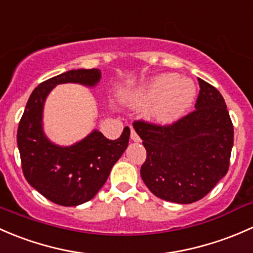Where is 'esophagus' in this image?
Instances as JSON below:
<instances>
[{
  "label": "esophagus",
  "instance_id": "esophagus-1",
  "mask_svg": "<svg viewBox=\"0 0 253 253\" xmlns=\"http://www.w3.org/2000/svg\"><path fill=\"white\" fill-rule=\"evenodd\" d=\"M130 137H131L132 141H135V142H140V137H139V135L136 134V131H135V130L132 129V127H131V132H130Z\"/></svg>",
  "mask_w": 253,
  "mask_h": 253
}]
</instances>
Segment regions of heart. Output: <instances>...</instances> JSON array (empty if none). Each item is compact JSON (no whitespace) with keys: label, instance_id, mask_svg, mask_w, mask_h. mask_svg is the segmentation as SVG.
I'll return each mask as SVG.
<instances>
[{"label":"heart","instance_id":"heart-1","mask_svg":"<svg viewBox=\"0 0 253 253\" xmlns=\"http://www.w3.org/2000/svg\"><path fill=\"white\" fill-rule=\"evenodd\" d=\"M196 87L192 80L179 78L176 74H163L151 80L140 91L136 97L137 105H148L150 116L161 124H170L178 121L191 106Z\"/></svg>","mask_w":253,"mask_h":253}]
</instances>
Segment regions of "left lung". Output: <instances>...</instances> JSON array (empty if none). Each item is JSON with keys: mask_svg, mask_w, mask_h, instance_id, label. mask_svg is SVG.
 Wrapping results in <instances>:
<instances>
[{"mask_svg": "<svg viewBox=\"0 0 253 253\" xmlns=\"http://www.w3.org/2000/svg\"><path fill=\"white\" fill-rule=\"evenodd\" d=\"M195 111L170 126L135 121L147 157L141 178L153 195L187 205L205 197L229 169L234 127L219 91L200 79Z\"/></svg>", "mask_w": 253, "mask_h": 253, "instance_id": "1", "label": "left lung"}]
</instances>
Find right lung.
Masks as SVG:
<instances>
[{"label":"right lung","mask_w":253,"mask_h":253,"mask_svg":"<svg viewBox=\"0 0 253 253\" xmlns=\"http://www.w3.org/2000/svg\"><path fill=\"white\" fill-rule=\"evenodd\" d=\"M100 79V69H73L41 83L30 95L19 122L17 144L23 173L28 183L53 204L70 207L90 201L127 147V126L117 140L93 130L67 147L51 142L43 132V105L52 88L66 83L92 87Z\"/></svg>","instance_id":"right-lung-1"}]
</instances>
